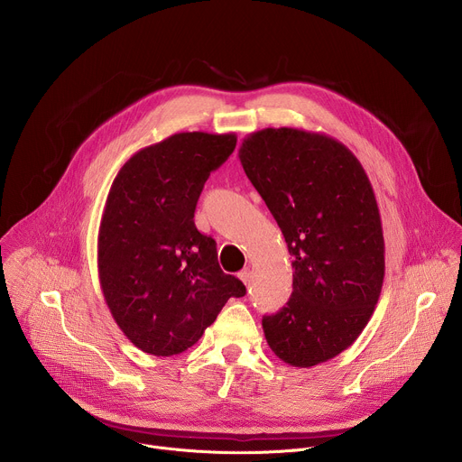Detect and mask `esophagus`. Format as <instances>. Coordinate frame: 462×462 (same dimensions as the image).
I'll return each mask as SVG.
<instances>
[{"label":"esophagus","mask_w":462,"mask_h":462,"mask_svg":"<svg viewBox=\"0 0 462 462\" xmlns=\"http://www.w3.org/2000/svg\"><path fill=\"white\" fill-rule=\"evenodd\" d=\"M239 280H241L245 285H250V282H252V273H250V269L241 271V273H239Z\"/></svg>","instance_id":"1"}]
</instances>
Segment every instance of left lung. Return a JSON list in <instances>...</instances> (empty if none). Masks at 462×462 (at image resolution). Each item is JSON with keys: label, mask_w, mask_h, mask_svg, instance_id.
I'll return each mask as SVG.
<instances>
[{"label": "left lung", "mask_w": 462, "mask_h": 462, "mask_svg": "<svg viewBox=\"0 0 462 462\" xmlns=\"http://www.w3.org/2000/svg\"><path fill=\"white\" fill-rule=\"evenodd\" d=\"M239 161L292 255V294L263 316L278 358L312 367L346 351L378 303L385 246L374 191L337 139L296 127L250 134Z\"/></svg>", "instance_id": "8db88e82"}]
</instances>
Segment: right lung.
I'll use <instances>...</instances> for the list:
<instances>
[{"label": "right lung", "instance_id": "1", "mask_svg": "<svg viewBox=\"0 0 462 462\" xmlns=\"http://www.w3.org/2000/svg\"><path fill=\"white\" fill-rule=\"evenodd\" d=\"M236 134L186 131L143 148L120 168L98 230V278L120 331L141 351H186L245 285L225 274L216 241L193 212Z\"/></svg>", "mask_w": 462, "mask_h": 462}]
</instances>
